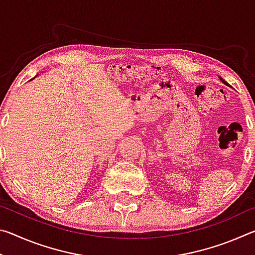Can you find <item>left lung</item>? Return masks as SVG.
Segmentation results:
<instances>
[{
    "mask_svg": "<svg viewBox=\"0 0 255 255\" xmlns=\"http://www.w3.org/2000/svg\"><path fill=\"white\" fill-rule=\"evenodd\" d=\"M219 80H221V81H222V82H223V83H224V84H225V85H227V86H228V83H227V82H226V81H225V80H223V79H222V77H221V76H219Z\"/></svg>",
    "mask_w": 255,
    "mask_h": 255,
    "instance_id": "left-lung-1",
    "label": "left lung"
}]
</instances>
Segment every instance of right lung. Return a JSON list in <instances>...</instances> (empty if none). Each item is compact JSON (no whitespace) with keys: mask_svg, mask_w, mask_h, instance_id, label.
Instances as JSON below:
<instances>
[{"mask_svg":"<svg viewBox=\"0 0 255 255\" xmlns=\"http://www.w3.org/2000/svg\"><path fill=\"white\" fill-rule=\"evenodd\" d=\"M36 76H37V75H36ZM36 76H34V77H33V79H36ZM33 79H31V80H33Z\"/></svg>","mask_w":255,"mask_h":255,"instance_id":"add662e5","label":"right lung"}]
</instances>
